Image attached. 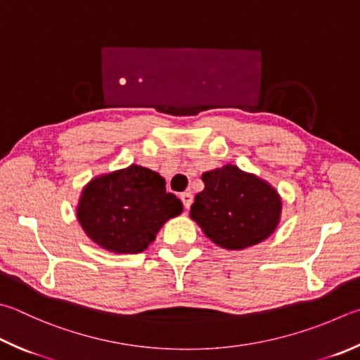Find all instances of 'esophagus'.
Here are the masks:
<instances>
[{"instance_id": "34e87169", "label": "esophagus", "mask_w": 360, "mask_h": 360, "mask_svg": "<svg viewBox=\"0 0 360 360\" xmlns=\"http://www.w3.org/2000/svg\"><path fill=\"white\" fill-rule=\"evenodd\" d=\"M179 198H181L182 205H184V207H186V209L191 207L192 201H193V195H192V192H184V193H181V195H179Z\"/></svg>"}]
</instances>
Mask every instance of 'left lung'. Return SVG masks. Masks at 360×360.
<instances>
[{
    "label": "left lung",
    "mask_w": 360,
    "mask_h": 360,
    "mask_svg": "<svg viewBox=\"0 0 360 360\" xmlns=\"http://www.w3.org/2000/svg\"><path fill=\"white\" fill-rule=\"evenodd\" d=\"M205 191L195 197L191 217L220 247L239 250L276 230L282 211L278 193L253 174L226 165L202 174Z\"/></svg>",
    "instance_id": "8db88e82"
}]
</instances>
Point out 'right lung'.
<instances>
[{
    "label": "right lung",
    "mask_w": 360,
    "mask_h": 360,
    "mask_svg": "<svg viewBox=\"0 0 360 360\" xmlns=\"http://www.w3.org/2000/svg\"><path fill=\"white\" fill-rule=\"evenodd\" d=\"M182 202L168 193L165 179L153 169L130 165L103 174L84 187L78 220L84 233L115 253H140L153 243Z\"/></svg>",
    "instance_id": "add662e5"
}]
</instances>
